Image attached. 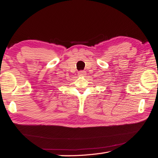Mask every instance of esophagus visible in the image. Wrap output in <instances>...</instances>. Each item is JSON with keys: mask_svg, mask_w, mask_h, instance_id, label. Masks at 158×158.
Instances as JSON below:
<instances>
[{"mask_svg": "<svg viewBox=\"0 0 158 158\" xmlns=\"http://www.w3.org/2000/svg\"><path fill=\"white\" fill-rule=\"evenodd\" d=\"M78 75L80 77H85L86 75V72L84 70H81V71L78 72Z\"/></svg>", "mask_w": 158, "mask_h": 158, "instance_id": "34e87169", "label": "esophagus"}]
</instances>
